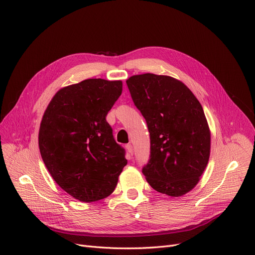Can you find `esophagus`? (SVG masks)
Segmentation results:
<instances>
[{
	"instance_id": "1",
	"label": "esophagus",
	"mask_w": 255,
	"mask_h": 255,
	"mask_svg": "<svg viewBox=\"0 0 255 255\" xmlns=\"http://www.w3.org/2000/svg\"><path fill=\"white\" fill-rule=\"evenodd\" d=\"M126 149H127V151L129 152V155H132V154H133V147H132V144L128 143V144L126 145Z\"/></svg>"
}]
</instances>
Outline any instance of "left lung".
Wrapping results in <instances>:
<instances>
[{"instance_id":"8db88e82","label":"left lung","mask_w":255,"mask_h":255,"mask_svg":"<svg viewBox=\"0 0 255 255\" xmlns=\"http://www.w3.org/2000/svg\"><path fill=\"white\" fill-rule=\"evenodd\" d=\"M134 105L144 117L150 156L142 168L152 189L170 197L192 191L210 156V129L194 93L172 77L142 74L127 81Z\"/></svg>"}]
</instances>
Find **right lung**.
I'll return each instance as SVG.
<instances>
[{"label": "right lung", "instance_id": "right-lung-1", "mask_svg": "<svg viewBox=\"0 0 255 255\" xmlns=\"http://www.w3.org/2000/svg\"><path fill=\"white\" fill-rule=\"evenodd\" d=\"M122 90L120 80H84L58 90L43 115L39 147L45 166L81 202L109 197L127 164L106 120Z\"/></svg>", "mask_w": 255, "mask_h": 255}]
</instances>
